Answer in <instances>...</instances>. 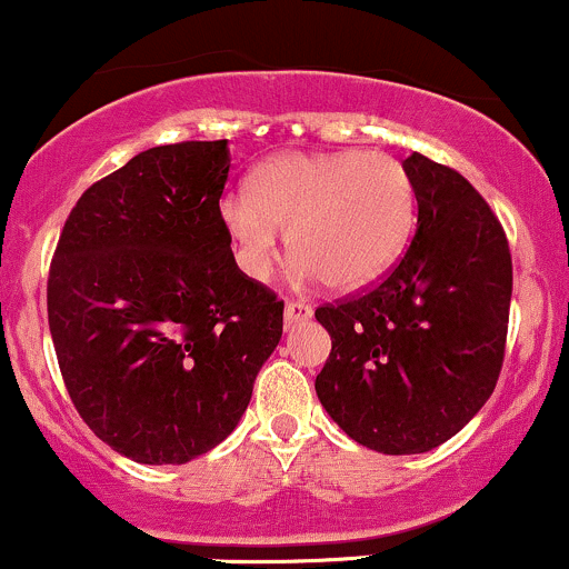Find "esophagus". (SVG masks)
Instances as JSON below:
<instances>
[{
  "label": "esophagus",
  "instance_id": "esophagus-1",
  "mask_svg": "<svg viewBox=\"0 0 569 569\" xmlns=\"http://www.w3.org/2000/svg\"><path fill=\"white\" fill-rule=\"evenodd\" d=\"M283 318H286V329H291V327H297V323L313 318V308L305 302H299V299H289V302H286Z\"/></svg>",
  "mask_w": 569,
  "mask_h": 569
}]
</instances>
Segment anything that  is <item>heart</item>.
<instances>
[{"label":"heart","mask_w":569,"mask_h":569,"mask_svg":"<svg viewBox=\"0 0 569 569\" xmlns=\"http://www.w3.org/2000/svg\"><path fill=\"white\" fill-rule=\"evenodd\" d=\"M237 267L264 280L278 264L280 232L302 278L351 291L402 256L416 227V189L389 153H286L251 174V189L221 199Z\"/></svg>","instance_id":"obj_1"}]
</instances>
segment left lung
I'll use <instances>...</instances> for the list:
<instances>
[{"label": "left lung", "instance_id": "1", "mask_svg": "<svg viewBox=\"0 0 569 569\" xmlns=\"http://www.w3.org/2000/svg\"><path fill=\"white\" fill-rule=\"evenodd\" d=\"M418 223L402 261L365 295L316 310L332 353L316 395L378 453L432 451L495 391L505 359L513 261L489 202L451 167L402 161Z\"/></svg>", "mask_w": 569, "mask_h": 569}]
</instances>
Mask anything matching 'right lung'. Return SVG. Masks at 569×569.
Returning a JSON list of instances; mask_svg holds the SVG:
<instances>
[{
	"label": "right lung",
	"mask_w": 569,
	"mask_h": 569,
	"mask_svg": "<svg viewBox=\"0 0 569 569\" xmlns=\"http://www.w3.org/2000/svg\"><path fill=\"white\" fill-rule=\"evenodd\" d=\"M227 140L148 148L83 191L48 274L72 405L112 451L186 465L232 435L283 335L221 221Z\"/></svg>",
	"instance_id": "1"
}]
</instances>
